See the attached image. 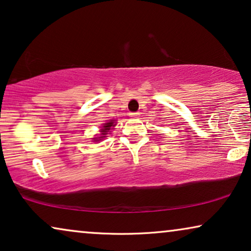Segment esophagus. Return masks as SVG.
Wrapping results in <instances>:
<instances>
[{
    "label": "esophagus",
    "instance_id": "obj_1",
    "mask_svg": "<svg viewBox=\"0 0 251 251\" xmlns=\"http://www.w3.org/2000/svg\"><path fill=\"white\" fill-rule=\"evenodd\" d=\"M130 118H132V119H136V118H138L139 116V113H137V112H135V113H130Z\"/></svg>",
    "mask_w": 251,
    "mask_h": 251
}]
</instances>
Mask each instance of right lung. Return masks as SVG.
Returning <instances> with one entry per match:
<instances>
[{"label":"right lung","mask_w":251,"mask_h":251,"mask_svg":"<svg viewBox=\"0 0 251 251\" xmlns=\"http://www.w3.org/2000/svg\"><path fill=\"white\" fill-rule=\"evenodd\" d=\"M115 126V121L114 120H111V121L106 122L102 125V128L100 129V132H101V137H98V138H94L95 140H100L102 138H105L106 135H107V132H109V130L112 129V126Z\"/></svg>","instance_id":"right-lung-1"}]
</instances>
